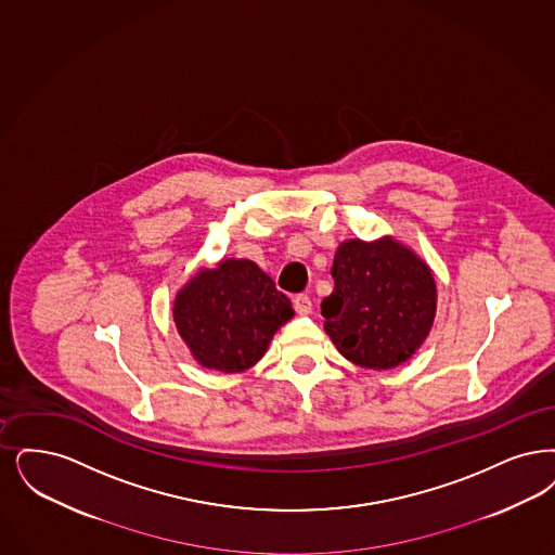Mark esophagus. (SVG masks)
Masks as SVG:
<instances>
[{"instance_id": "34e87169", "label": "esophagus", "mask_w": 555, "mask_h": 555, "mask_svg": "<svg viewBox=\"0 0 555 555\" xmlns=\"http://www.w3.org/2000/svg\"><path fill=\"white\" fill-rule=\"evenodd\" d=\"M293 308H295V311H297L299 315H308V313H311L310 297H308V295H304V293L295 295V297H293Z\"/></svg>"}]
</instances>
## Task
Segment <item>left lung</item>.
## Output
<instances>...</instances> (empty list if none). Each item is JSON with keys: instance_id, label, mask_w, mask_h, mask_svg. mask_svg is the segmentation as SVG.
Wrapping results in <instances>:
<instances>
[{"instance_id": "obj_1", "label": "left lung", "mask_w": 555, "mask_h": 555, "mask_svg": "<svg viewBox=\"0 0 555 555\" xmlns=\"http://www.w3.org/2000/svg\"><path fill=\"white\" fill-rule=\"evenodd\" d=\"M324 331L359 367L392 370L422 347L436 318V281L409 247L384 237L338 245Z\"/></svg>"}]
</instances>
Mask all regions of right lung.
Here are the masks:
<instances>
[{
  "instance_id": "add662e5",
  "label": "right lung",
  "mask_w": 555,
  "mask_h": 555,
  "mask_svg": "<svg viewBox=\"0 0 555 555\" xmlns=\"http://www.w3.org/2000/svg\"><path fill=\"white\" fill-rule=\"evenodd\" d=\"M287 295L251 260L202 268L173 306L179 336L199 365L244 372L267 353L274 333L293 318Z\"/></svg>"
}]
</instances>
